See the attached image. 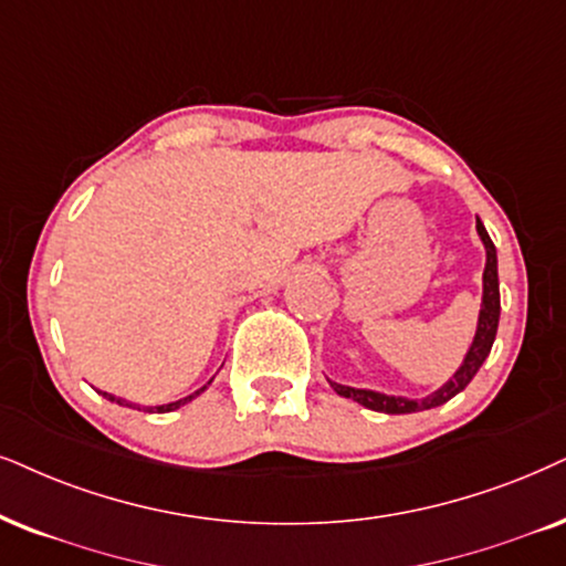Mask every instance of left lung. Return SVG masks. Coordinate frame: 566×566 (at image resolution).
I'll return each instance as SVG.
<instances>
[{
	"mask_svg": "<svg viewBox=\"0 0 566 566\" xmlns=\"http://www.w3.org/2000/svg\"><path fill=\"white\" fill-rule=\"evenodd\" d=\"M478 234H481L483 245H485V271H483V305H481V318H478V332L473 339V347L470 353L464 355V363L460 370L449 378L447 384L441 386L439 391L428 395L426 399H405V397H389V395H378V391H368V389H353V386H342L334 384V391L342 397L355 399L363 407L376 412H386V415H407V412H420V410H431V407H439L443 402H449L454 395L473 381L478 370H481L483 360L489 357L493 339H496V328H499V313H502V303H499V269H496V248L485 232L483 221L478 219Z\"/></svg>",
	"mask_w": 566,
	"mask_h": 566,
	"instance_id": "left-lung-1",
	"label": "left lung"
}]
</instances>
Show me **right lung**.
<instances>
[{
	"instance_id": "1",
	"label": "right lung",
	"mask_w": 566,
	"mask_h": 566,
	"mask_svg": "<svg viewBox=\"0 0 566 566\" xmlns=\"http://www.w3.org/2000/svg\"><path fill=\"white\" fill-rule=\"evenodd\" d=\"M206 386H200L198 391H192V395H188V397H182V399H177V402H169V405H159V407H143V410H148V412H171V410H177V407H182V405H188L190 399H196L200 391H203ZM102 395L109 399V402H117V405H123V407H135V410H140L138 405H133V402H125V399H119V397H114V395H106V391H102Z\"/></svg>"
}]
</instances>
